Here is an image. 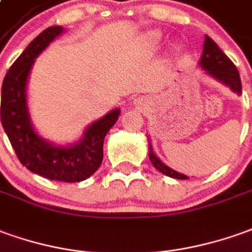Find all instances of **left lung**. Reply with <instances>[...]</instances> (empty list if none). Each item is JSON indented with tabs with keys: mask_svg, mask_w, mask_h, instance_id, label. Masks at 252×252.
Returning <instances> with one entry per match:
<instances>
[{
	"mask_svg": "<svg viewBox=\"0 0 252 252\" xmlns=\"http://www.w3.org/2000/svg\"><path fill=\"white\" fill-rule=\"evenodd\" d=\"M200 65L206 70L207 74L214 76L216 79L221 81L222 83L228 85L230 89L236 92V93H242V81H240V75L239 71L236 68V65L232 63V60L229 59L223 52H222L218 45H217L210 36L206 35L204 39V46H203V55L200 59ZM149 151V160L154 164L156 170H159L160 173L166 174V176L173 177L177 180H188V177L184 176L181 173H177L173 169L167 167L164 163L159 160V158L154 154L151 144H148Z\"/></svg>",
	"mask_w": 252,
	"mask_h": 252,
	"instance_id": "8db88e82",
	"label": "left lung"
}]
</instances>
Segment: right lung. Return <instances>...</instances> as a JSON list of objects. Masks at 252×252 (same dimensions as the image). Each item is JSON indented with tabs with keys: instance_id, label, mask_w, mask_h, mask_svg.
I'll use <instances>...</instances> for the list:
<instances>
[{
	"instance_id": "obj_1",
	"label": "right lung",
	"mask_w": 252,
	"mask_h": 252,
	"mask_svg": "<svg viewBox=\"0 0 252 252\" xmlns=\"http://www.w3.org/2000/svg\"><path fill=\"white\" fill-rule=\"evenodd\" d=\"M62 32L60 26L43 30L12 64L1 90V123L17 159L26 169L48 180L79 182L89 178L100 167L104 137L115 125L121 109H114L92 123L82 140L70 147H55L34 131L26 100L27 78L35 57Z\"/></svg>"
}]
</instances>
